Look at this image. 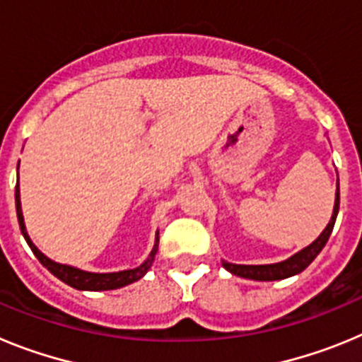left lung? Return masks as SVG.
Here are the masks:
<instances>
[{
    "instance_id": "left-lung-1",
    "label": "left lung",
    "mask_w": 362,
    "mask_h": 362,
    "mask_svg": "<svg viewBox=\"0 0 362 362\" xmlns=\"http://www.w3.org/2000/svg\"><path fill=\"white\" fill-rule=\"evenodd\" d=\"M339 214V177H337V190H335V203H334V212H332L330 223L326 225V228L322 230L321 235H319L312 245L305 246L303 250H299L297 254H293L292 257L284 259L281 263H272V264H233L226 263V261H221V264L225 267V270H228L230 274L239 277H245V279L252 281H279L286 279V277H292L300 274L305 270L313 259L317 257L319 252L325 248V245L330 239V233L334 230L335 219H337Z\"/></svg>"
}]
</instances>
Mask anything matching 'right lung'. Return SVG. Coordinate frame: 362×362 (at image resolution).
Wrapping results in <instances>:
<instances>
[{
  "mask_svg": "<svg viewBox=\"0 0 362 362\" xmlns=\"http://www.w3.org/2000/svg\"><path fill=\"white\" fill-rule=\"evenodd\" d=\"M19 168V163H18ZM16 214H18V221H19V228H21V233H23L25 241L27 245L30 246V250L34 252L37 259H40V263L43 264L47 270L56 276L57 279L66 283L69 286L76 290H88V292H103V290H116V288H123L127 284H132L136 281L141 279L145 276L146 272L150 270L152 267L153 259H156V254H158V246H159V230L156 232V241H153V248L152 252L148 254V257L143 261L139 267L130 268V270H121V272H108V274H98V272H86L81 270V268L70 267V264H62L52 261L50 257L43 254V252L37 248L34 243H32L30 235L27 232V226H25V219H23V212H21V199H19V172H18V185H16Z\"/></svg>",
  "mask_w": 362,
  "mask_h": 362,
  "instance_id": "right-lung-1",
  "label": "right lung"
}]
</instances>
